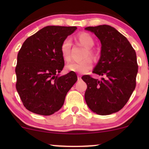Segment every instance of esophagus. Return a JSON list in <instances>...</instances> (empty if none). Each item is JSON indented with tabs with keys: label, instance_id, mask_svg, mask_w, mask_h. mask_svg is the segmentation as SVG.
<instances>
[{
	"label": "esophagus",
	"instance_id": "obj_1",
	"mask_svg": "<svg viewBox=\"0 0 149 149\" xmlns=\"http://www.w3.org/2000/svg\"><path fill=\"white\" fill-rule=\"evenodd\" d=\"M78 80H81V77H80V76H78Z\"/></svg>",
	"mask_w": 149,
	"mask_h": 149
}]
</instances>
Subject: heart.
I'll list each match as a JSON object with an SVG mask.
<instances>
[{
	"instance_id": "obj_1",
	"label": "heart",
	"mask_w": 149,
	"mask_h": 149,
	"mask_svg": "<svg viewBox=\"0 0 149 149\" xmlns=\"http://www.w3.org/2000/svg\"><path fill=\"white\" fill-rule=\"evenodd\" d=\"M75 40L78 45L85 48L83 54V59L80 61H72L66 66V71L69 72H76L79 73H85L90 71L92 67V58L94 60H96L98 57V53L92 47L95 45V40L90 34L85 32L78 33L75 37ZM71 43L69 39H64L60 45V52L63 59L65 61L71 60Z\"/></svg>"
}]
</instances>
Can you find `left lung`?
<instances>
[{"label": "left lung", "instance_id": "obj_1", "mask_svg": "<svg viewBox=\"0 0 149 149\" xmlns=\"http://www.w3.org/2000/svg\"><path fill=\"white\" fill-rule=\"evenodd\" d=\"M102 44L101 57L93 73L102 80L85 75V100L93 112L102 116L119 111L127 104L136 87L138 72L136 52L128 40L109 25L88 26Z\"/></svg>", "mask_w": 149, "mask_h": 149}]
</instances>
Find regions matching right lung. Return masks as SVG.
<instances>
[{
  "label": "right lung",
  "mask_w": 149,
  "mask_h": 149,
  "mask_svg": "<svg viewBox=\"0 0 149 149\" xmlns=\"http://www.w3.org/2000/svg\"><path fill=\"white\" fill-rule=\"evenodd\" d=\"M76 26H47L24 42L15 68L16 89L27 110L42 116L61 109L77 81L75 72L59 76L64 66L60 45Z\"/></svg>",
  "instance_id": "right-lung-1"
}]
</instances>
